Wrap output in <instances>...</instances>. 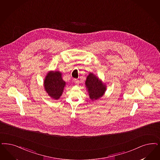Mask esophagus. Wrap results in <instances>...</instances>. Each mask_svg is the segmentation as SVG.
I'll return each mask as SVG.
<instances>
[{
    "mask_svg": "<svg viewBox=\"0 0 160 160\" xmlns=\"http://www.w3.org/2000/svg\"><path fill=\"white\" fill-rule=\"evenodd\" d=\"M78 82H79L78 80H77V79H74V83H76V84H78Z\"/></svg>",
    "mask_w": 160,
    "mask_h": 160,
    "instance_id": "34e87169",
    "label": "esophagus"
}]
</instances>
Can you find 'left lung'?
<instances>
[{
    "mask_svg": "<svg viewBox=\"0 0 160 160\" xmlns=\"http://www.w3.org/2000/svg\"><path fill=\"white\" fill-rule=\"evenodd\" d=\"M86 85L88 88L90 98L93 100L102 97L106 90L105 85L92 73H90L87 77Z\"/></svg>",
    "mask_w": 160,
    "mask_h": 160,
    "instance_id": "left-lung-1",
    "label": "left lung"
}]
</instances>
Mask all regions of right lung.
<instances>
[{
  "label": "right lung",
  "mask_w": 160,
  "mask_h": 160,
  "mask_svg": "<svg viewBox=\"0 0 160 160\" xmlns=\"http://www.w3.org/2000/svg\"><path fill=\"white\" fill-rule=\"evenodd\" d=\"M66 82L61 77L59 72H51L48 73L44 80V88L51 98L58 100L62 93Z\"/></svg>",
  "instance_id": "right-lung-1"
}]
</instances>
